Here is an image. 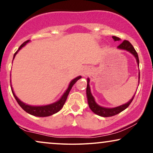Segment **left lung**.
Returning a JSON list of instances; mask_svg holds the SVG:
<instances>
[{
	"mask_svg": "<svg viewBox=\"0 0 153 153\" xmlns=\"http://www.w3.org/2000/svg\"><path fill=\"white\" fill-rule=\"evenodd\" d=\"M112 38L114 39V41H119L120 40V39L119 37H117V36H112ZM118 49H123V50H126L133 54L135 57H136L137 63H138V65H139V59H138V53L136 50H135L132 44H131L130 42L127 40H124L122 43L121 44H119V46H117ZM139 80L138 82H140V73H139ZM89 82H90V79L88 78V85H87V97H88V104L89 107H90V109L92 110V111L94 112V114H96L101 116V117H113V116L117 115L118 114H119L120 112H121L123 110L126 109L127 107L130 105V104L132 102L133 98H134L135 95L133 97V98L131 99L130 101H129L128 103L123 104V105L119 106V107H115V108H104L102 107H100V105H98L96 103L95 101H94V99L93 97V96L92 95L90 92V85H89ZM139 85V83H138Z\"/></svg>",
	"mask_w": 153,
	"mask_h": 153,
	"instance_id": "left-lung-1",
	"label": "left lung"
}]
</instances>
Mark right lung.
Listing matches in <instances>:
<instances>
[{"mask_svg":"<svg viewBox=\"0 0 153 153\" xmlns=\"http://www.w3.org/2000/svg\"><path fill=\"white\" fill-rule=\"evenodd\" d=\"M29 41H30V40H27V41L25 42L22 44H21L20 47H19V49H17V51L15 52L14 56H13V59H14L15 55H16L17 52L20 51L23 46L26 45V44L28 43ZM80 78H81V76H78L76 78L73 79V80L71 82L70 85H69L67 90L65 91V93L63 94V95L61 97V99H60L58 102H55V103L49 104V105L37 106V107H34V106H30V105H27V104H25V103H23L22 102H21L20 100L17 97L16 95H15L14 93V92H13L12 88H11V90H12L13 96L15 97V100H16V101L17 102V103H18L19 105H20L25 111L27 112L28 114H32L33 116H36V117H49V116H51L52 114H53L57 113L58 111H59L60 110L62 109V107H63V105H64L65 101H66L68 95L69 94V92H70L71 88H72L73 85L79 80V79Z\"/></svg>","mask_w":153,"mask_h":153,"instance_id":"1","label":"right lung"}]
</instances>
